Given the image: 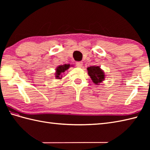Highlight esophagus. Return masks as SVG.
Returning <instances> with one entry per match:
<instances>
[{
  "mask_svg": "<svg viewBox=\"0 0 150 150\" xmlns=\"http://www.w3.org/2000/svg\"><path fill=\"white\" fill-rule=\"evenodd\" d=\"M82 65H83V64H82V62H76V66L79 67V68H81Z\"/></svg>",
  "mask_w": 150,
  "mask_h": 150,
  "instance_id": "esophagus-1",
  "label": "esophagus"
}]
</instances>
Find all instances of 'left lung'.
<instances>
[{
  "mask_svg": "<svg viewBox=\"0 0 150 150\" xmlns=\"http://www.w3.org/2000/svg\"><path fill=\"white\" fill-rule=\"evenodd\" d=\"M88 73L94 84L99 85L105 79V73L98 66L88 67Z\"/></svg>",
  "mask_w": 150,
  "mask_h": 150,
  "instance_id": "1",
  "label": "left lung"
}]
</instances>
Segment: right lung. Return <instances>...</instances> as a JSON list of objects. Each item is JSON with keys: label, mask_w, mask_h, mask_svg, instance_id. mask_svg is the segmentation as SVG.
Wrapping results in <instances>:
<instances>
[{"label": "right lung", "mask_w": 150, "mask_h": 150, "mask_svg": "<svg viewBox=\"0 0 150 150\" xmlns=\"http://www.w3.org/2000/svg\"><path fill=\"white\" fill-rule=\"evenodd\" d=\"M71 66L70 64H65L64 65H60L56 68L55 71V78L57 79H61L62 77V73H64L65 71L69 68V67Z\"/></svg>", "instance_id": "1"}]
</instances>
